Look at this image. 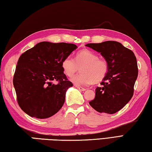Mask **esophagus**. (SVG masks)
Here are the masks:
<instances>
[{
	"instance_id": "1",
	"label": "esophagus",
	"mask_w": 152,
	"mask_h": 152,
	"mask_svg": "<svg viewBox=\"0 0 152 152\" xmlns=\"http://www.w3.org/2000/svg\"><path fill=\"white\" fill-rule=\"evenodd\" d=\"M75 87H77V88H78L79 90H80V91H86V89L85 88H83V87H79V86H77V85H75Z\"/></svg>"
}]
</instances>
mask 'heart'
I'll use <instances>...</instances> for the list:
<instances>
[{"instance_id": "obj_1", "label": "heart", "mask_w": 152, "mask_h": 152, "mask_svg": "<svg viewBox=\"0 0 152 152\" xmlns=\"http://www.w3.org/2000/svg\"><path fill=\"white\" fill-rule=\"evenodd\" d=\"M75 60L69 56L61 63L64 73L72 77L79 69L81 73L71 78V81L77 86H87L94 83L102 81L107 75L108 70L107 61L100 59L99 56L92 51L84 50L77 53Z\"/></svg>"}]
</instances>
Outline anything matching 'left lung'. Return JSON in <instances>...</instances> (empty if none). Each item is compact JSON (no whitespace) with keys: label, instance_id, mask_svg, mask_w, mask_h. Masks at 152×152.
I'll list each match as a JSON object with an SVG mask.
<instances>
[{"label":"left lung","instance_id":"8db88e82","mask_svg":"<svg viewBox=\"0 0 152 152\" xmlns=\"http://www.w3.org/2000/svg\"><path fill=\"white\" fill-rule=\"evenodd\" d=\"M101 55L107 61L108 70L101 87H96L95 97L89 102L101 113L114 114L130 101L138 77V65L132 51L115 41L85 45Z\"/></svg>","mask_w":152,"mask_h":152}]
</instances>
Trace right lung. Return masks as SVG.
I'll use <instances>...</instances> for the list:
<instances>
[{
    "label": "right lung",
    "mask_w": 152,
    "mask_h": 152,
    "mask_svg": "<svg viewBox=\"0 0 152 152\" xmlns=\"http://www.w3.org/2000/svg\"><path fill=\"white\" fill-rule=\"evenodd\" d=\"M77 48L73 44L42 42L20 57L13 85L20 107L28 115L44 119L61 109L67 90L73 86L61 63ZM56 80L59 83L53 84Z\"/></svg>",
    "instance_id": "right-lung-1"
}]
</instances>
